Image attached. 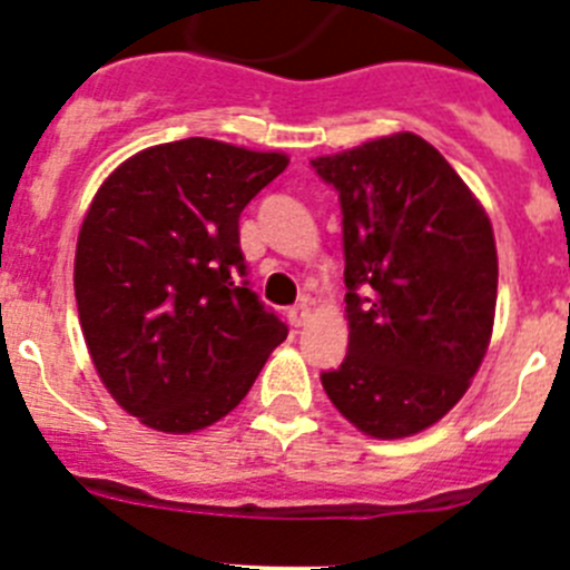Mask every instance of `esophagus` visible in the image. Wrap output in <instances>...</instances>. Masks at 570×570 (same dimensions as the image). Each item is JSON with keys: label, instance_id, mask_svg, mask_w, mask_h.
<instances>
[{"label": "esophagus", "instance_id": "obj_1", "mask_svg": "<svg viewBox=\"0 0 570 570\" xmlns=\"http://www.w3.org/2000/svg\"><path fill=\"white\" fill-rule=\"evenodd\" d=\"M308 316H311V308L305 305V302H299V305L288 308V322L294 325V328H302V325L308 322Z\"/></svg>", "mask_w": 570, "mask_h": 570}]
</instances>
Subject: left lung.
I'll list each match as a JSON object with an SVG mask.
<instances>
[{
  "label": "left lung",
  "mask_w": 570,
  "mask_h": 570,
  "mask_svg": "<svg viewBox=\"0 0 570 570\" xmlns=\"http://www.w3.org/2000/svg\"><path fill=\"white\" fill-rule=\"evenodd\" d=\"M311 168L340 194L351 328L322 387L367 436L420 434L462 400L491 342L500 274L491 223L416 134L320 156Z\"/></svg>",
  "instance_id": "obj_1"
}]
</instances>
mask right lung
<instances>
[{"label": "right lung", "mask_w": 570, "mask_h": 570, "mask_svg": "<svg viewBox=\"0 0 570 570\" xmlns=\"http://www.w3.org/2000/svg\"><path fill=\"white\" fill-rule=\"evenodd\" d=\"M285 168L288 156L190 136L130 156L94 196L73 265L79 322L110 396L145 425H214L288 336L239 248V214Z\"/></svg>", "instance_id": "right-lung-1"}]
</instances>
